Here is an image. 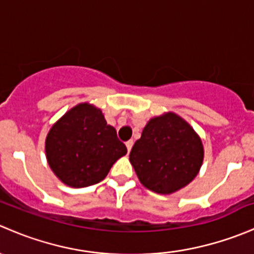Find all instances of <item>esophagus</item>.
Returning a JSON list of instances; mask_svg holds the SVG:
<instances>
[{
	"label": "esophagus",
	"mask_w": 254,
	"mask_h": 254,
	"mask_svg": "<svg viewBox=\"0 0 254 254\" xmlns=\"http://www.w3.org/2000/svg\"><path fill=\"white\" fill-rule=\"evenodd\" d=\"M125 145H127V151H129V152H130V150H131V148H132V145H134V141H132V140H129V141H127V143H125Z\"/></svg>",
	"instance_id": "esophagus-1"
}]
</instances>
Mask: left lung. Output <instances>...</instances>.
I'll return each mask as SVG.
<instances>
[{
	"label": "left lung",
	"mask_w": 254,
	"mask_h": 254,
	"mask_svg": "<svg viewBox=\"0 0 254 254\" xmlns=\"http://www.w3.org/2000/svg\"><path fill=\"white\" fill-rule=\"evenodd\" d=\"M203 158L200 137L175 113L150 119L129 156L142 186L158 194H172L190 183Z\"/></svg>",
	"instance_id": "obj_1"
}]
</instances>
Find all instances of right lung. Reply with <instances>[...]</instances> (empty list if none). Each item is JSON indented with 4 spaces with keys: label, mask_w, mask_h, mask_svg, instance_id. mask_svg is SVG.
Listing matches in <instances>:
<instances>
[{
    "label": "right lung",
    "mask_w": 254,
    "mask_h": 254,
    "mask_svg": "<svg viewBox=\"0 0 254 254\" xmlns=\"http://www.w3.org/2000/svg\"><path fill=\"white\" fill-rule=\"evenodd\" d=\"M45 152L49 166L63 183L84 188L103 181L127 150L101 109L81 103L53 125Z\"/></svg>",
    "instance_id": "right-lung-1"
}]
</instances>
